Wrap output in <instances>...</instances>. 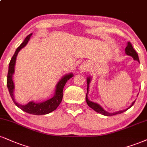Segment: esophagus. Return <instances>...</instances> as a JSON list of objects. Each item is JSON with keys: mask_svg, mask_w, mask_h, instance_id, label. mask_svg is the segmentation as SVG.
I'll list each match as a JSON object with an SVG mask.
<instances>
[{"mask_svg": "<svg viewBox=\"0 0 147 147\" xmlns=\"http://www.w3.org/2000/svg\"><path fill=\"white\" fill-rule=\"evenodd\" d=\"M81 70H85V68H84V66H82V67H81Z\"/></svg>", "mask_w": 147, "mask_h": 147, "instance_id": "1", "label": "esophagus"}]
</instances>
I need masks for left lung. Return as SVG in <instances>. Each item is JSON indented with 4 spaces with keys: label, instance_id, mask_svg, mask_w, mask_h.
I'll use <instances>...</instances> for the list:
<instances>
[{
    "label": "left lung",
    "instance_id": "obj_1",
    "mask_svg": "<svg viewBox=\"0 0 147 147\" xmlns=\"http://www.w3.org/2000/svg\"><path fill=\"white\" fill-rule=\"evenodd\" d=\"M125 53H126L127 55L131 56L134 60H137L138 61H139V62H140L139 57H138V53H136V51L134 49V48H133V47H132L131 44L130 42H127V47L125 48ZM90 81H91L90 77H88V78H87V85H88V86H87V94H86V102H87V104L88 105V106H89L90 107H91L92 109H93L95 111V112L100 113V114L104 115V116H114V115L121 114V113H123V112H125V111H127V109H129L131 107H132V106H133V105L134 104V102H135V101H134L133 102H132L131 105L129 107H128V108H127L126 109H124V110L119 111V112H114V113L107 112V111H105V109L102 108V107L100 105L97 104L96 102H94L92 101H90V100L88 99V90H89V84H90Z\"/></svg>",
    "mask_w": 147,
    "mask_h": 147
}]
</instances>
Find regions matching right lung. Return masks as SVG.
Segmentation results:
<instances>
[{
  "label": "right lung",
  "mask_w": 147,
  "mask_h": 147,
  "mask_svg": "<svg viewBox=\"0 0 147 147\" xmlns=\"http://www.w3.org/2000/svg\"><path fill=\"white\" fill-rule=\"evenodd\" d=\"M32 33L29 34L28 36L26 37L24 40L21 45L17 48L16 51L15 53L12 57L10 61L9 64V70L7 74V88L9 92L10 96H11L12 100L15 105L18 107L19 108L22 109V111L26 113H29L31 114L34 115H44L47 114L51 113L53 111L55 110L57 107L59 106L60 102H61L63 98V90L64 87L66 83L68 81L70 78L73 77L72 73L68 74V75H64L63 77L59 81L57 84L56 85V89L55 93L54 96L50 99L45 100V101L42 102H35L34 101H30L26 105H20V104L18 103L14 99L13 97V90H14V84L12 77L14 73V68H15L16 64V57L18 54V52L20 51L22 48H24L29 41L30 38H31Z\"/></svg>",
  "instance_id": "1"
}]
</instances>
